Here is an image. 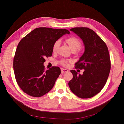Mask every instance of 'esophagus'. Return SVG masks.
Segmentation results:
<instances>
[{"instance_id": "obj_1", "label": "esophagus", "mask_w": 124, "mask_h": 124, "mask_svg": "<svg viewBox=\"0 0 124 124\" xmlns=\"http://www.w3.org/2000/svg\"><path fill=\"white\" fill-rule=\"evenodd\" d=\"M61 73H64L68 71V70L66 69H64V68H61Z\"/></svg>"}]
</instances>
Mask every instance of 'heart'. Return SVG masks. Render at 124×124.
Here are the masks:
<instances>
[{
    "mask_svg": "<svg viewBox=\"0 0 124 124\" xmlns=\"http://www.w3.org/2000/svg\"><path fill=\"white\" fill-rule=\"evenodd\" d=\"M65 43L67 44H68V45L69 46L71 49L72 50L73 52H75L76 53H78L80 52L81 51V41L78 38L76 37L75 36H71V37H69L65 39ZM60 45V41L59 40H57L54 43L52 47V50L53 52H55L57 51V50L59 48ZM70 62L69 60H65V59H61L58 63L61 65H63V66L66 67L68 65V63Z\"/></svg>",
    "mask_w": 124,
    "mask_h": 124,
    "instance_id": "b5f03b06",
    "label": "heart"
}]
</instances>
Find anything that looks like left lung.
Listing matches in <instances>:
<instances>
[{
  "label": "left lung",
  "mask_w": 124,
  "mask_h": 124,
  "mask_svg": "<svg viewBox=\"0 0 124 124\" xmlns=\"http://www.w3.org/2000/svg\"><path fill=\"white\" fill-rule=\"evenodd\" d=\"M71 31L82 39L85 50L76 69H84L83 75L71 70L73 78L68 85L73 94L81 99H88L101 91L107 81L111 69L109 50L106 43L91 29L73 28Z\"/></svg>",
  "instance_id": "obj_1"
}]
</instances>
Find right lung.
<instances>
[{"label":"right lung","instance_id":"add662e5","mask_svg":"<svg viewBox=\"0 0 124 124\" xmlns=\"http://www.w3.org/2000/svg\"><path fill=\"white\" fill-rule=\"evenodd\" d=\"M70 32L67 29L37 28L23 37L18 43L13 59L16 80L28 95L39 97L53 87L61 73L59 67L45 69V58L51 56L54 43Z\"/></svg>","mask_w":124,"mask_h":124}]
</instances>
